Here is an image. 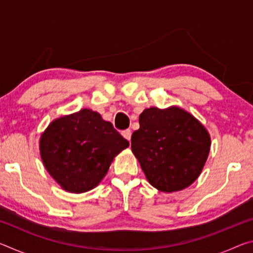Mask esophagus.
<instances>
[{
    "label": "esophagus",
    "mask_w": 253,
    "mask_h": 253,
    "mask_svg": "<svg viewBox=\"0 0 253 253\" xmlns=\"http://www.w3.org/2000/svg\"><path fill=\"white\" fill-rule=\"evenodd\" d=\"M122 135H123L124 138L127 139L128 142H130V138H131V130H130V129L124 130V131L122 132Z\"/></svg>",
    "instance_id": "34e87169"
}]
</instances>
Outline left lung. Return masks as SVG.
Returning a JSON list of instances; mask_svg holds the SVG:
<instances>
[{
    "label": "left lung",
    "mask_w": 253,
    "mask_h": 253,
    "mask_svg": "<svg viewBox=\"0 0 253 253\" xmlns=\"http://www.w3.org/2000/svg\"><path fill=\"white\" fill-rule=\"evenodd\" d=\"M211 137L193 115L178 106L146 108L131 135V152L148 183L165 193L194 183L208 160Z\"/></svg>",
    "instance_id": "obj_1"
}]
</instances>
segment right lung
Segmentation results:
<instances>
[{
    "mask_svg": "<svg viewBox=\"0 0 253 253\" xmlns=\"http://www.w3.org/2000/svg\"><path fill=\"white\" fill-rule=\"evenodd\" d=\"M129 143L100 114L84 108L49 124L39 149L45 169L62 190L84 193L98 186L114 158Z\"/></svg>",
    "mask_w": 253,
    "mask_h": 253,
    "instance_id": "1",
    "label": "right lung"
}]
</instances>
